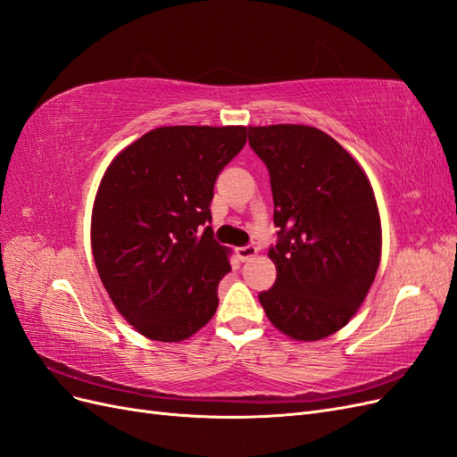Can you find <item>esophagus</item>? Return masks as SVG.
Returning a JSON list of instances; mask_svg holds the SVG:
<instances>
[{
	"mask_svg": "<svg viewBox=\"0 0 457 457\" xmlns=\"http://www.w3.org/2000/svg\"><path fill=\"white\" fill-rule=\"evenodd\" d=\"M237 253H238L240 261H252L257 255V247L255 245H244V247H238Z\"/></svg>",
	"mask_w": 457,
	"mask_h": 457,
	"instance_id": "esophagus-1",
	"label": "esophagus"
}]
</instances>
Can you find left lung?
Here are the masks:
<instances>
[{
  "instance_id": "1",
  "label": "left lung",
  "mask_w": 457,
  "mask_h": 457,
  "mask_svg": "<svg viewBox=\"0 0 457 457\" xmlns=\"http://www.w3.org/2000/svg\"><path fill=\"white\" fill-rule=\"evenodd\" d=\"M267 163L278 244L276 282L259 301L295 341H320L347 326L381 261V219L364 170L334 137L299 123L250 128Z\"/></svg>"
}]
</instances>
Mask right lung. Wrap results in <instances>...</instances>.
<instances>
[{"label":"right lung","instance_id":"obj_1","mask_svg":"<svg viewBox=\"0 0 457 457\" xmlns=\"http://www.w3.org/2000/svg\"><path fill=\"white\" fill-rule=\"evenodd\" d=\"M245 126H163L106 168L91 212V252L116 311L152 341L179 343L212 320L230 250L213 240L210 204Z\"/></svg>","mask_w":457,"mask_h":457}]
</instances>
